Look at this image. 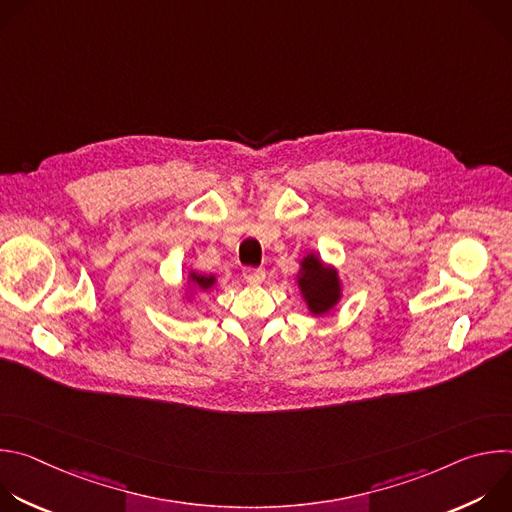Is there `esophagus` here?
<instances>
[{"mask_svg": "<svg viewBox=\"0 0 512 512\" xmlns=\"http://www.w3.org/2000/svg\"><path fill=\"white\" fill-rule=\"evenodd\" d=\"M243 277L251 285H259L265 279V269L263 267H245Z\"/></svg>", "mask_w": 512, "mask_h": 512, "instance_id": "1", "label": "esophagus"}]
</instances>
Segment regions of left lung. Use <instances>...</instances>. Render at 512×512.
<instances>
[{
  "mask_svg": "<svg viewBox=\"0 0 512 512\" xmlns=\"http://www.w3.org/2000/svg\"><path fill=\"white\" fill-rule=\"evenodd\" d=\"M302 267L304 273L300 277V287L304 291V298L308 300L310 310L314 314L328 312L338 302L340 296L336 273L324 269V265L314 255L306 257Z\"/></svg>",
  "mask_w": 512,
  "mask_h": 512,
  "instance_id": "8db88e82",
  "label": "left lung"
}]
</instances>
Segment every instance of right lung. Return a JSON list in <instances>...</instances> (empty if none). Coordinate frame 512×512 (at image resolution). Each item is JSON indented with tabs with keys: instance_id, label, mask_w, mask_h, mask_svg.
Returning a JSON list of instances; mask_svg holds the SVG:
<instances>
[{
	"instance_id": "obj_1",
	"label": "right lung",
	"mask_w": 512,
	"mask_h": 512,
	"mask_svg": "<svg viewBox=\"0 0 512 512\" xmlns=\"http://www.w3.org/2000/svg\"><path fill=\"white\" fill-rule=\"evenodd\" d=\"M192 279L198 283V287H202V289H208L212 283H214V279L212 277H204V275H192Z\"/></svg>"
}]
</instances>
